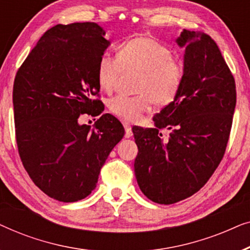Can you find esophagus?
I'll return each mask as SVG.
<instances>
[{
	"label": "esophagus",
	"mask_w": 250,
	"mask_h": 250,
	"mask_svg": "<svg viewBox=\"0 0 250 250\" xmlns=\"http://www.w3.org/2000/svg\"><path fill=\"white\" fill-rule=\"evenodd\" d=\"M124 128H125V138H131L133 135L132 127L128 123H124Z\"/></svg>",
	"instance_id": "obj_1"
}]
</instances>
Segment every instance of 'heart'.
<instances>
[{
	"mask_svg": "<svg viewBox=\"0 0 250 250\" xmlns=\"http://www.w3.org/2000/svg\"><path fill=\"white\" fill-rule=\"evenodd\" d=\"M117 56L104 53L98 62L97 76L102 90L115 88L123 69L138 70V95L118 94L108 107L112 114L127 122H136L156 105H167L176 98L184 80V64L173 57L172 50L151 37L139 36L122 43Z\"/></svg>",
	"mask_w": 250,
	"mask_h": 250,
	"instance_id": "1",
	"label": "heart"
}]
</instances>
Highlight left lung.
I'll list each match as a JSON object with an SVG mask.
<instances>
[{
	"label": "left lung",
	"mask_w": 250,
	"mask_h": 250,
	"mask_svg": "<svg viewBox=\"0 0 250 250\" xmlns=\"http://www.w3.org/2000/svg\"><path fill=\"white\" fill-rule=\"evenodd\" d=\"M184 80L174 101L155 115V128L133 127L139 152L134 172L153 203L170 205L199 191L223 158L237 92L230 68L207 34L183 29ZM171 129L161 138L160 128Z\"/></svg>",
	"instance_id": "left-lung-1"
}]
</instances>
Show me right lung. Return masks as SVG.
<instances>
[{"label": "right lung", "mask_w": 250, "mask_h": 250, "mask_svg": "<svg viewBox=\"0 0 250 250\" xmlns=\"http://www.w3.org/2000/svg\"><path fill=\"white\" fill-rule=\"evenodd\" d=\"M110 42L95 22L46 30L17 71L13 84L16 140L22 165L47 196L63 203L87 197L109 153L124 136L117 118L104 114L94 128L78 117L99 116L97 69Z\"/></svg>", "instance_id": "right-lung-1"}]
</instances>
